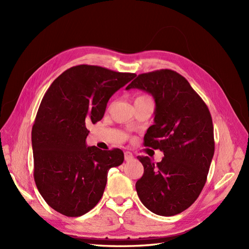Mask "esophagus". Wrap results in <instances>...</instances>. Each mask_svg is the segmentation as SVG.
Returning <instances> with one entry per match:
<instances>
[{
    "instance_id": "esophagus-1",
    "label": "esophagus",
    "mask_w": 249,
    "mask_h": 249,
    "mask_svg": "<svg viewBox=\"0 0 249 249\" xmlns=\"http://www.w3.org/2000/svg\"><path fill=\"white\" fill-rule=\"evenodd\" d=\"M134 159V156L131 152H125L124 153V160L125 161H132Z\"/></svg>"
}]
</instances>
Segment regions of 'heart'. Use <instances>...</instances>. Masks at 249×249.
<instances>
[{"label":"heart","instance_id":"heart-1","mask_svg":"<svg viewBox=\"0 0 249 249\" xmlns=\"http://www.w3.org/2000/svg\"><path fill=\"white\" fill-rule=\"evenodd\" d=\"M145 99H150V97L147 95H140L136 97V100H145Z\"/></svg>","mask_w":249,"mask_h":249}]
</instances>
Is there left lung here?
Segmentation results:
<instances>
[{
	"label": "left lung",
	"instance_id": "1",
	"mask_svg": "<svg viewBox=\"0 0 249 249\" xmlns=\"http://www.w3.org/2000/svg\"><path fill=\"white\" fill-rule=\"evenodd\" d=\"M131 88L154 96L155 124L143 144L164 154L158 163L138 157L144 171L136 183L137 194L157 215L179 214L197 199L207 182L215 150L212 116L189 82L175 71L138 74L125 89Z\"/></svg>",
	"mask_w": 249,
	"mask_h": 249
}]
</instances>
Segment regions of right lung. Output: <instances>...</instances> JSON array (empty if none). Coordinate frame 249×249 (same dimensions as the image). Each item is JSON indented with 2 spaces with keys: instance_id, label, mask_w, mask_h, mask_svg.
<instances>
[{
  "instance_id": "add662e5",
  "label": "right lung",
  "mask_w": 249,
  "mask_h": 249,
  "mask_svg": "<svg viewBox=\"0 0 249 249\" xmlns=\"http://www.w3.org/2000/svg\"><path fill=\"white\" fill-rule=\"evenodd\" d=\"M136 74L102 66L71 67L52 83L32 127L34 179L48 205L67 217L93 209L111 167L124 162L119 148L87 146V126L103 118L110 97Z\"/></svg>"
}]
</instances>
